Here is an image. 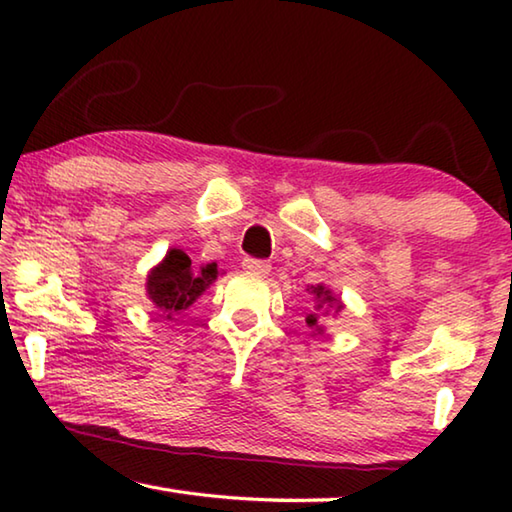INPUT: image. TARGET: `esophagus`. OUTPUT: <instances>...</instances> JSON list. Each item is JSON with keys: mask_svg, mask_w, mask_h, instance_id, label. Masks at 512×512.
Instances as JSON below:
<instances>
[{"mask_svg": "<svg viewBox=\"0 0 512 512\" xmlns=\"http://www.w3.org/2000/svg\"><path fill=\"white\" fill-rule=\"evenodd\" d=\"M241 266H244L246 271L253 275H268V271H271V264H268L266 259H255V257H244Z\"/></svg>", "mask_w": 512, "mask_h": 512, "instance_id": "34e87169", "label": "esophagus"}]
</instances>
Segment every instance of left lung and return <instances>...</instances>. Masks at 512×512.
<instances>
[{"instance_id":"obj_1","label":"left lung","mask_w":512,"mask_h":512,"mask_svg":"<svg viewBox=\"0 0 512 512\" xmlns=\"http://www.w3.org/2000/svg\"><path fill=\"white\" fill-rule=\"evenodd\" d=\"M314 293H316V298H318V302H320L318 309L323 307L325 302H334V298L329 296V291H325V287H316V289H314ZM336 309H339V302H336ZM307 325H309V327H318V318H316V314H309V316H307Z\"/></svg>"}]
</instances>
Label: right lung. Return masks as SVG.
Instances as JSON below:
<instances>
[{"label": "right lung", "instance_id": "1", "mask_svg": "<svg viewBox=\"0 0 512 512\" xmlns=\"http://www.w3.org/2000/svg\"><path fill=\"white\" fill-rule=\"evenodd\" d=\"M216 280V264H207L201 271H194L192 259L183 250L173 248L160 266H155L146 289L162 314L171 318L176 311L187 309L201 293Z\"/></svg>", "mask_w": 512, "mask_h": 512}]
</instances>
